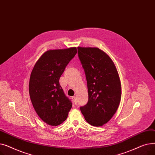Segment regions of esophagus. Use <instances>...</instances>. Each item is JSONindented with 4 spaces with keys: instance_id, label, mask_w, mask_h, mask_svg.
<instances>
[{
    "instance_id": "34e87169",
    "label": "esophagus",
    "mask_w": 155,
    "mask_h": 155,
    "mask_svg": "<svg viewBox=\"0 0 155 155\" xmlns=\"http://www.w3.org/2000/svg\"><path fill=\"white\" fill-rule=\"evenodd\" d=\"M71 99H72V101H73V103L75 104H77V97H76L75 96H73V97H72Z\"/></svg>"
}]
</instances>
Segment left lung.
I'll return each instance as SVG.
<instances>
[{"label":"left lung","instance_id":"left-lung-1","mask_svg":"<svg viewBox=\"0 0 155 155\" xmlns=\"http://www.w3.org/2000/svg\"><path fill=\"white\" fill-rule=\"evenodd\" d=\"M87 82L88 101L80 110L94 126L106 124L114 115L121 99V84L109 56L98 48L78 47Z\"/></svg>","mask_w":155,"mask_h":155}]
</instances>
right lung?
<instances>
[{"label": "right lung", "mask_w": 155, "mask_h": 155, "mask_svg": "<svg viewBox=\"0 0 155 155\" xmlns=\"http://www.w3.org/2000/svg\"><path fill=\"white\" fill-rule=\"evenodd\" d=\"M77 53L76 47L48 50L41 56L31 71L30 99L38 116L48 125L56 126L63 123L72 107L59 80Z\"/></svg>", "instance_id": "obj_1"}]
</instances>
